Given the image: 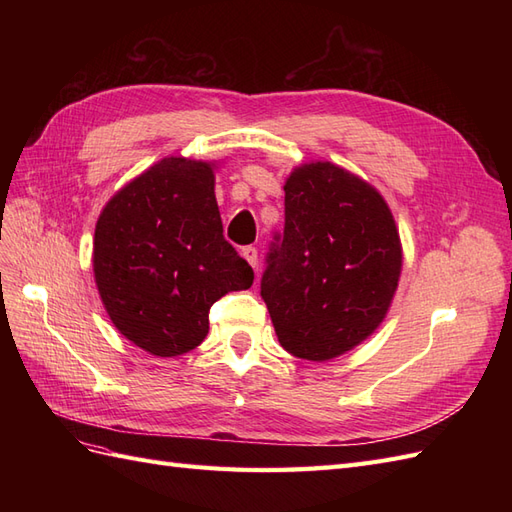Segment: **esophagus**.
Listing matches in <instances>:
<instances>
[{"label":"esophagus","instance_id":"34e87169","mask_svg":"<svg viewBox=\"0 0 512 512\" xmlns=\"http://www.w3.org/2000/svg\"><path fill=\"white\" fill-rule=\"evenodd\" d=\"M241 256H243L247 262H250V265H252L254 269L258 267V250H256V247H252V245L243 247V250H241Z\"/></svg>","mask_w":512,"mask_h":512}]
</instances>
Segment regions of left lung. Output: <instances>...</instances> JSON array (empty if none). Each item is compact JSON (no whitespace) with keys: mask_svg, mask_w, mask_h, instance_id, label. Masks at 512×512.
I'll list each match as a JSON object with an SVG mask.
<instances>
[{"mask_svg":"<svg viewBox=\"0 0 512 512\" xmlns=\"http://www.w3.org/2000/svg\"><path fill=\"white\" fill-rule=\"evenodd\" d=\"M284 192V237L260 297L286 352L331 361L389 314L404 265L399 230L374 185L327 160L294 166Z\"/></svg>","mask_w":512,"mask_h":512,"instance_id":"obj_1","label":"left lung"}]
</instances>
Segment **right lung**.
<instances>
[{"instance_id": "1", "label": "right lung", "mask_w": 512, "mask_h": 512, "mask_svg": "<svg viewBox=\"0 0 512 512\" xmlns=\"http://www.w3.org/2000/svg\"><path fill=\"white\" fill-rule=\"evenodd\" d=\"M215 162L162 158L104 205L94 277L115 329L153 356L203 344L211 305L254 271L224 239Z\"/></svg>"}]
</instances>
